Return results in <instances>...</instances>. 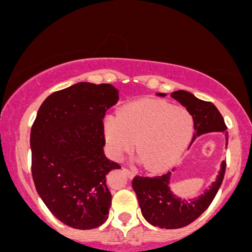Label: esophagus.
I'll return each mask as SVG.
<instances>
[{
  "mask_svg": "<svg viewBox=\"0 0 252 252\" xmlns=\"http://www.w3.org/2000/svg\"><path fill=\"white\" fill-rule=\"evenodd\" d=\"M123 171L124 172H126V175H128V177H133V175H134V171H133V169H128V168H123Z\"/></svg>",
  "mask_w": 252,
  "mask_h": 252,
  "instance_id": "obj_1",
  "label": "esophagus"
}]
</instances>
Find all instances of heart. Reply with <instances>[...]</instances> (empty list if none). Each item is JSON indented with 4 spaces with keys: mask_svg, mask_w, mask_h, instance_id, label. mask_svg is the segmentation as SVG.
Returning <instances> with one entry per match:
<instances>
[{
    "mask_svg": "<svg viewBox=\"0 0 252 252\" xmlns=\"http://www.w3.org/2000/svg\"><path fill=\"white\" fill-rule=\"evenodd\" d=\"M107 146L119 157L134 146L150 171L172 166L184 152L194 133V121L187 110L158 100H140L124 106L117 116L103 121Z\"/></svg>",
    "mask_w": 252,
    "mask_h": 252,
    "instance_id": "1",
    "label": "heart"
}]
</instances>
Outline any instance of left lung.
Instances as JSON below:
<instances>
[{"mask_svg":"<svg viewBox=\"0 0 252 252\" xmlns=\"http://www.w3.org/2000/svg\"><path fill=\"white\" fill-rule=\"evenodd\" d=\"M166 96V94H157ZM171 97L184 106L192 116L195 133L191 142L206 133L223 131L228 145V131L222 114L213 103L195 97L191 93L178 90ZM225 173V162L220 164V171L216 182L202 195L192 200H182L175 196L169 188L171 172L156 177L136 175L133 179V189L139 200V206L145 220L155 227L178 229L194 222L202 215L215 199Z\"/></svg>","mask_w":252,"mask_h":252,"instance_id":"obj_1","label":"left lung"}]
</instances>
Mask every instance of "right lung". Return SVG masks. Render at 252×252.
Segmentation results:
<instances>
[{
  "mask_svg": "<svg viewBox=\"0 0 252 252\" xmlns=\"http://www.w3.org/2000/svg\"><path fill=\"white\" fill-rule=\"evenodd\" d=\"M118 98L111 84H74L51 94L32 126L37 194L58 220L75 229L97 228L108 218L106 175L121 166L105 156L102 119Z\"/></svg>",
  "mask_w": 252,
  "mask_h": 252,
  "instance_id": "add662e5",
  "label": "right lung"
}]
</instances>
